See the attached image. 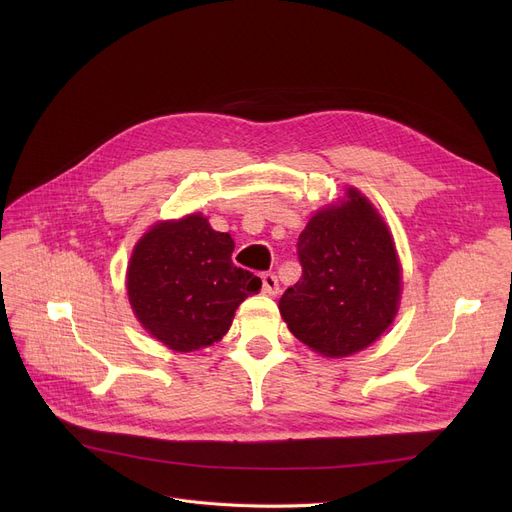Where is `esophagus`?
Returning a JSON list of instances; mask_svg holds the SVG:
<instances>
[{"instance_id":"obj_1","label":"esophagus","mask_w":512,"mask_h":512,"mask_svg":"<svg viewBox=\"0 0 512 512\" xmlns=\"http://www.w3.org/2000/svg\"><path fill=\"white\" fill-rule=\"evenodd\" d=\"M261 280H263V292H265V294H270V297H274V294L280 292V284H278L276 274L265 272V274L261 276Z\"/></svg>"}]
</instances>
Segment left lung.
Segmentation results:
<instances>
[{"instance_id":"left-lung-1","label":"left lung","mask_w":512,"mask_h":512,"mask_svg":"<svg viewBox=\"0 0 512 512\" xmlns=\"http://www.w3.org/2000/svg\"><path fill=\"white\" fill-rule=\"evenodd\" d=\"M301 280L280 299L288 330L313 351L346 357L378 340L400 299L392 236L371 203L348 191L342 205L317 211L301 232Z\"/></svg>"}]
</instances>
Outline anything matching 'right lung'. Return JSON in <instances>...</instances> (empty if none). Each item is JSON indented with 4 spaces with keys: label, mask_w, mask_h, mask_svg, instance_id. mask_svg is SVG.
Masks as SVG:
<instances>
[{
    "label": "right lung",
    "mask_w": 512,
    "mask_h": 512,
    "mask_svg": "<svg viewBox=\"0 0 512 512\" xmlns=\"http://www.w3.org/2000/svg\"><path fill=\"white\" fill-rule=\"evenodd\" d=\"M234 240L199 213L155 224L132 251L126 288L143 328L178 353L220 340L261 280L232 263Z\"/></svg>",
    "instance_id": "1"
}]
</instances>
